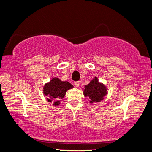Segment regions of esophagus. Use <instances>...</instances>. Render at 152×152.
<instances>
[{
  "instance_id": "34e87169",
  "label": "esophagus",
  "mask_w": 152,
  "mask_h": 152,
  "mask_svg": "<svg viewBox=\"0 0 152 152\" xmlns=\"http://www.w3.org/2000/svg\"><path fill=\"white\" fill-rule=\"evenodd\" d=\"M74 86H76V88H78V86H80V82H79V81H76V82H74Z\"/></svg>"
}]
</instances>
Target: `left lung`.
Returning <instances> with one entry per match:
<instances>
[{
  "label": "left lung",
  "mask_w": 152,
  "mask_h": 152,
  "mask_svg": "<svg viewBox=\"0 0 152 152\" xmlns=\"http://www.w3.org/2000/svg\"><path fill=\"white\" fill-rule=\"evenodd\" d=\"M82 90L84 96L88 97V101L91 104L102 101L108 93L107 86L103 83L99 82L96 76L90 80L88 85H86L84 88H82Z\"/></svg>",
  "instance_id": "8db88e82"
}]
</instances>
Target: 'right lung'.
<instances>
[{"instance_id":"right-lung-1","label":"right lung","mask_w":152,"mask_h":152,"mask_svg":"<svg viewBox=\"0 0 152 152\" xmlns=\"http://www.w3.org/2000/svg\"><path fill=\"white\" fill-rule=\"evenodd\" d=\"M74 88L69 82L62 81L57 77H53L49 82L46 83L43 88V95L46 100L53 103L55 107L59 106L61 99L64 97L67 90Z\"/></svg>"}]
</instances>
